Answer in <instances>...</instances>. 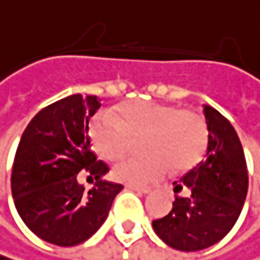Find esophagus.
Wrapping results in <instances>:
<instances>
[{"label": "esophagus", "mask_w": 260, "mask_h": 260, "mask_svg": "<svg viewBox=\"0 0 260 260\" xmlns=\"http://www.w3.org/2000/svg\"><path fill=\"white\" fill-rule=\"evenodd\" d=\"M127 188L131 191H136V192H140V194H149L152 191L151 186H137V185H127Z\"/></svg>", "instance_id": "34e87169"}]
</instances>
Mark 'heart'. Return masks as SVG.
<instances>
[{"label": "heart", "mask_w": 260, "mask_h": 260, "mask_svg": "<svg viewBox=\"0 0 260 260\" xmlns=\"http://www.w3.org/2000/svg\"><path fill=\"white\" fill-rule=\"evenodd\" d=\"M89 134L95 152L105 160L121 157L133 139L143 137L140 149L146 154L126 157L112 168L114 179L129 185L151 182L170 168L177 173L192 168L208 143V129L199 114L146 100L124 102L115 115L99 112Z\"/></svg>", "instance_id": "heart-1"}]
</instances>
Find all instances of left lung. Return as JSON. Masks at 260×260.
Wrapping results in <instances>:
<instances>
[{"label":"left lung","instance_id":"obj_1","mask_svg":"<svg viewBox=\"0 0 260 260\" xmlns=\"http://www.w3.org/2000/svg\"><path fill=\"white\" fill-rule=\"evenodd\" d=\"M208 127L207 154L196 168L174 182L173 210L152 222L155 234L180 251L205 250L223 239L242 211L248 191V173L242 145L233 124L205 105Z\"/></svg>","mask_w":260,"mask_h":260}]
</instances>
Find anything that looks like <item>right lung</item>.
<instances>
[{
  "label": "right lung",
  "mask_w": 260,
  "mask_h": 260,
  "mask_svg": "<svg viewBox=\"0 0 260 260\" xmlns=\"http://www.w3.org/2000/svg\"><path fill=\"white\" fill-rule=\"evenodd\" d=\"M95 95H69L41 109L27 124L12 168L16 211L40 239L74 247L105 223L120 183L103 176L108 165L90 149L89 120L100 108ZM94 183L86 190L81 179Z\"/></svg>",
  "instance_id": "obj_1"
}]
</instances>
